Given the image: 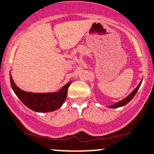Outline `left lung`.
<instances>
[{
	"label": "left lung",
	"instance_id": "obj_1",
	"mask_svg": "<svg viewBox=\"0 0 154 154\" xmlns=\"http://www.w3.org/2000/svg\"><path fill=\"white\" fill-rule=\"evenodd\" d=\"M142 80H143V78L141 79V80L140 81L139 84L137 86V87L135 88V89H134L133 91H132V92H131L130 94H129V95H128L127 97H126L125 98H123V100H121V101H118V102H116L115 104H111V105H108L107 106V107H109V108H117V107H123V106L126 105V104H127L129 102V101H131V100L132 99V98H134V96L135 95V94L137 93V92H138V90L139 89L140 86H141V83H142Z\"/></svg>",
	"mask_w": 154,
	"mask_h": 154
}]
</instances>
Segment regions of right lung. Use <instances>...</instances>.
<instances>
[{
    "label": "right lung",
    "mask_w": 154,
    "mask_h": 154,
    "mask_svg": "<svg viewBox=\"0 0 154 154\" xmlns=\"http://www.w3.org/2000/svg\"><path fill=\"white\" fill-rule=\"evenodd\" d=\"M10 78L12 89L19 100L28 108L40 113L54 111L61 107L66 99L68 89L71 83V81L68 82L57 92L37 93L25 92L18 87L12 78L11 74Z\"/></svg>",
    "instance_id": "add662e5"
}]
</instances>
